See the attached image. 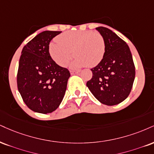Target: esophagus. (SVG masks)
I'll use <instances>...</instances> for the list:
<instances>
[{
    "instance_id": "34e87169",
    "label": "esophagus",
    "mask_w": 154,
    "mask_h": 154,
    "mask_svg": "<svg viewBox=\"0 0 154 154\" xmlns=\"http://www.w3.org/2000/svg\"><path fill=\"white\" fill-rule=\"evenodd\" d=\"M79 72V71H73V70H72V71L70 72V73H71L72 75H77Z\"/></svg>"
}]
</instances>
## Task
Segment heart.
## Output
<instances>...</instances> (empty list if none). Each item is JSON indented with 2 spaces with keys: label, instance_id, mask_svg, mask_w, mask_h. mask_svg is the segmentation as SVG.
Returning <instances> with one entry per match:
<instances>
[{
  "label": "heart",
  "instance_id": "b5f03b06",
  "mask_svg": "<svg viewBox=\"0 0 154 154\" xmlns=\"http://www.w3.org/2000/svg\"><path fill=\"white\" fill-rule=\"evenodd\" d=\"M75 55L71 67L96 66L104 57L105 41L99 33L91 31H69L57 37L49 45L50 56L57 64L65 66Z\"/></svg>",
  "mask_w": 154,
  "mask_h": 154
}]
</instances>
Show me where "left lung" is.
I'll return each instance as SVG.
<instances>
[{
  "instance_id": "left-lung-1",
  "label": "left lung",
  "mask_w": 154,
  "mask_h": 154,
  "mask_svg": "<svg viewBox=\"0 0 154 154\" xmlns=\"http://www.w3.org/2000/svg\"><path fill=\"white\" fill-rule=\"evenodd\" d=\"M105 41L103 59L91 69L92 77L87 86L98 101L115 105L125 100L134 82L135 66L128 44L107 28H96Z\"/></svg>"
}]
</instances>
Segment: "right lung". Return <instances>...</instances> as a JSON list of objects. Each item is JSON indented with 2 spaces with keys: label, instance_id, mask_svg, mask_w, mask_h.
Returning a JSON list of instances; mask_svg holds the SVG:
<instances>
[{
  "label": "right lung",
  "instance_id": "1",
  "mask_svg": "<svg viewBox=\"0 0 154 154\" xmlns=\"http://www.w3.org/2000/svg\"><path fill=\"white\" fill-rule=\"evenodd\" d=\"M62 31H45L24 46L17 74L18 90L31 110L50 113L62 103L69 70L56 64L49 54V43Z\"/></svg>",
  "mask_w": 154,
  "mask_h": 154
}]
</instances>
